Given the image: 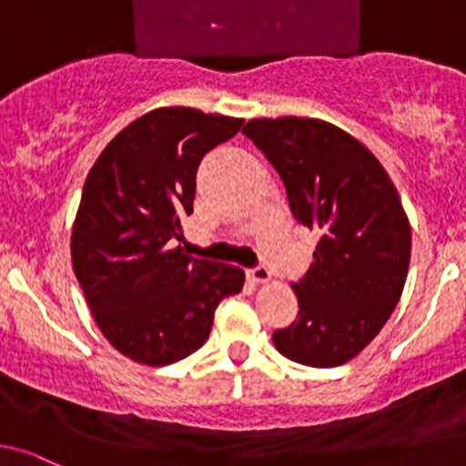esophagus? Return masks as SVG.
<instances>
[{"label":"esophagus","instance_id":"1","mask_svg":"<svg viewBox=\"0 0 466 466\" xmlns=\"http://www.w3.org/2000/svg\"><path fill=\"white\" fill-rule=\"evenodd\" d=\"M247 276L251 278L253 282H258V285H267L268 280H271V271H268L267 267H256V268H248Z\"/></svg>","mask_w":466,"mask_h":466}]
</instances>
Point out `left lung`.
I'll return each mask as SVG.
<instances>
[{
  "label": "left lung",
  "instance_id": "obj_1",
  "mask_svg": "<svg viewBox=\"0 0 466 466\" xmlns=\"http://www.w3.org/2000/svg\"><path fill=\"white\" fill-rule=\"evenodd\" d=\"M242 132L280 175L296 222L319 233L309 271L291 285L299 319L273 345L303 366H343L404 291L410 224L395 184L363 143L320 118H253Z\"/></svg>",
  "mask_w": 466,
  "mask_h": 466
}]
</instances>
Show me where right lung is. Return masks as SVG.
I'll list each match as a JSON object with an SVG mask.
<instances>
[{"label": "right lung", "mask_w": 466, "mask_h": 466, "mask_svg": "<svg viewBox=\"0 0 466 466\" xmlns=\"http://www.w3.org/2000/svg\"><path fill=\"white\" fill-rule=\"evenodd\" d=\"M242 118L193 107L143 114L91 166L71 227V262L103 337L132 361L167 366L199 350L218 305L239 294L244 271L175 247L193 213L206 152Z\"/></svg>", "instance_id": "1"}]
</instances>
